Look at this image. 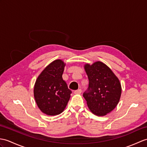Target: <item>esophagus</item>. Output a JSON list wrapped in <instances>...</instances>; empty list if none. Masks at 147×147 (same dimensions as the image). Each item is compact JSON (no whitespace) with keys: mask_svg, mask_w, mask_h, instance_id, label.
Masks as SVG:
<instances>
[{"mask_svg":"<svg viewBox=\"0 0 147 147\" xmlns=\"http://www.w3.org/2000/svg\"><path fill=\"white\" fill-rule=\"evenodd\" d=\"M82 92V90H81V89H78V90H75L74 91V93H75V94H80Z\"/></svg>","mask_w":147,"mask_h":147,"instance_id":"1","label":"esophagus"}]
</instances>
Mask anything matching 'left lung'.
Masks as SVG:
<instances>
[{"mask_svg":"<svg viewBox=\"0 0 147 147\" xmlns=\"http://www.w3.org/2000/svg\"><path fill=\"white\" fill-rule=\"evenodd\" d=\"M84 69L89 80V86L83 96L93 114L105 116L117 107L120 99V81L104 63L98 61L92 65L86 64Z\"/></svg>","mask_w":147,"mask_h":147,"instance_id":"1","label":"left lung"}]
</instances>
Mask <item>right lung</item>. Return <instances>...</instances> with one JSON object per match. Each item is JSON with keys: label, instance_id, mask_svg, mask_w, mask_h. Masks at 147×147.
I'll list each match as a JSON object with an SVG mask.
<instances>
[{"label": "right lung", "instance_id": "right-lung-1", "mask_svg": "<svg viewBox=\"0 0 147 147\" xmlns=\"http://www.w3.org/2000/svg\"><path fill=\"white\" fill-rule=\"evenodd\" d=\"M64 66L63 61H54L36 80L34 88L35 100L40 110L47 115L61 113L72 93L63 79Z\"/></svg>", "mask_w": 147, "mask_h": 147}]
</instances>
